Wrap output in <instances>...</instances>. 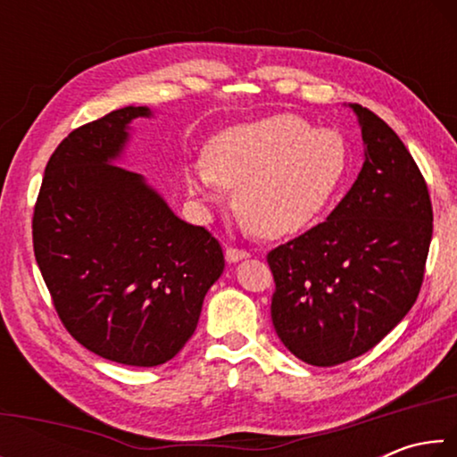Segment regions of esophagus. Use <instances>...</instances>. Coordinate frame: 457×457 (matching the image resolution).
I'll list each match as a JSON object with an SVG mask.
<instances>
[{
    "label": "esophagus",
    "mask_w": 457,
    "mask_h": 457,
    "mask_svg": "<svg viewBox=\"0 0 457 457\" xmlns=\"http://www.w3.org/2000/svg\"><path fill=\"white\" fill-rule=\"evenodd\" d=\"M245 258H250V252L237 250V247H226V260L229 264H236V262L245 260Z\"/></svg>",
    "instance_id": "obj_1"
}]
</instances>
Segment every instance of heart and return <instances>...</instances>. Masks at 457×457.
I'll return each mask as SVG.
<instances>
[{
  "label": "heart",
  "mask_w": 457,
  "mask_h": 457,
  "mask_svg": "<svg viewBox=\"0 0 457 457\" xmlns=\"http://www.w3.org/2000/svg\"><path fill=\"white\" fill-rule=\"evenodd\" d=\"M349 167L343 135L282 112L215 135L205 159L185 167V183L201 204H218L226 187L236 189L245 226L278 239L311 228L328 210Z\"/></svg>",
  "instance_id": "heart-1"
}]
</instances>
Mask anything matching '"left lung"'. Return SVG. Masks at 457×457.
I'll use <instances>...</instances> for the list:
<instances>
[{"label":"left lung","instance_id":"1","mask_svg":"<svg viewBox=\"0 0 457 457\" xmlns=\"http://www.w3.org/2000/svg\"><path fill=\"white\" fill-rule=\"evenodd\" d=\"M365 163L327 221L268 253L272 324L286 349L335 367L373 349L420 294L433 210L420 167L385 120L361 104Z\"/></svg>","mask_w":457,"mask_h":457}]
</instances>
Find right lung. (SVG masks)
<instances>
[{
  "instance_id": "right-lung-1",
  "label": "right lung",
  "mask_w": 457,
  "mask_h": 457,
  "mask_svg": "<svg viewBox=\"0 0 457 457\" xmlns=\"http://www.w3.org/2000/svg\"><path fill=\"white\" fill-rule=\"evenodd\" d=\"M151 114L125 106L74 129L46 165L32 221L62 324L98 357L130 367L163 365L183 349L226 266L210 231L114 165L130 122Z\"/></svg>"
}]
</instances>
